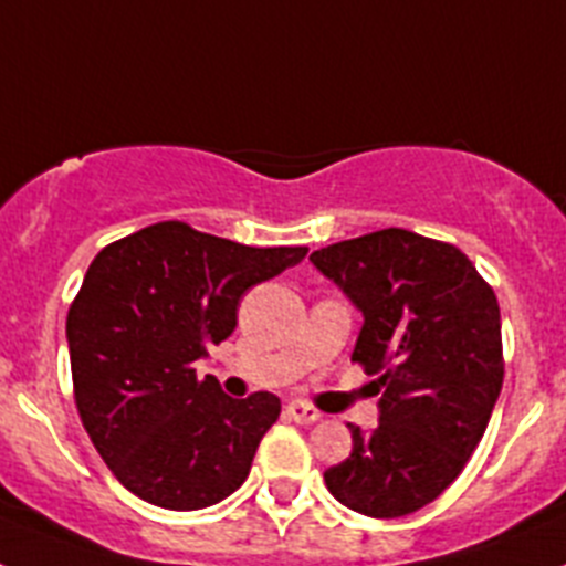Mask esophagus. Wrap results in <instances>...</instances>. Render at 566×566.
<instances>
[{"label": "esophagus", "mask_w": 566, "mask_h": 566, "mask_svg": "<svg viewBox=\"0 0 566 566\" xmlns=\"http://www.w3.org/2000/svg\"><path fill=\"white\" fill-rule=\"evenodd\" d=\"M286 413H289V419H294L297 424H312L323 417L317 408H312V405H306V402H300V399H294V402L286 405Z\"/></svg>", "instance_id": "esophagus-1"}]
</instances>
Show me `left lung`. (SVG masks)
<instances>
[{
    "label": "left lung",
    "mask_w": 566,
    "mask_h": 566,
    "mask_svg": "<svg viewBox=\"0 0 566 566\" xmlns=\"http://www.w3.org/2000/svg\"><path fill=\"white\" fill-rule=\"evenodd\" d=\"M363 312L352 359L374 374L379 422L348 424L352 457L323 473L371 518L431 504L462 473L504 379L502 317L468 254L408 229H379L308 258Z\"/></svg>",
    "instance_id": "1"
}]
</instances>
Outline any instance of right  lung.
<instances>
[{"label":"right lung","instance_id":"1","mask_svg":"<svg viewBox=\"0 0 566 566\" xmlns=\"http://www.w3.org/2000/svg\"><path fill=\"white\" fill-rule=\"evenodd\" d=\"M164 221L90 263L67 312L78 417L113 476L167 510L218 504L247 482L280 399H232L195 363L238 326L240 297L306 258Z\"/></svg>","mask_w":566,"mask_h":566}]
</instances>
